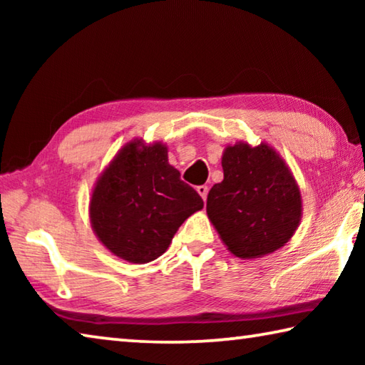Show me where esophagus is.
I'll return each mask as SVG.
<instances>
[{
    "label": "esophagus",
    "mask_w": 365,
    "mask_h": 365,
    "mask_svg": "<svg viewBox=\"0 0 365 365\" xmlns=\"http://www.w3.org/2000/svg\"><path fill=\"white\" fill-rule=\"evenodd\" d=\"M196 191H197V193H200V196L202 197V201H206V197H207V191H209V188L206 187V185H200V187L196 188Z\"/></svg>",
    "instance_id": "34e87169"
}]
</instances>
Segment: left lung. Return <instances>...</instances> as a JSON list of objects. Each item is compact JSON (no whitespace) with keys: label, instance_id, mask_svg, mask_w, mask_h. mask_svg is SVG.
<instances>
[{"label":"left lung","instance_id":"obj_1","mask_svg":"<svg viewBox=\"0 0 365 365\" xmlns=\"http://www.w3.org/2000/svg\"><path fill=\"white\" fill-rule=\"evenodd\" d=\"M224 180L207 195V217L227 250L256 259L285 246L302 215L298 183L267 143L228 145L222 154Z\"/></svg>","mask_w":365,"mask_h":365}]
</instances>
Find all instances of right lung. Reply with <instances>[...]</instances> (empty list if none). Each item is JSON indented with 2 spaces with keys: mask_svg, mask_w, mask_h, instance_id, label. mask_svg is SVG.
Wrapping results in <instances>:
<instances>
[{
  "mask_svg": "<svg viewBox=\"0 0 365 365\" xmlns=\"http://www.w3.org/2000/svg\"><path fill=\"white\" fill-rule=\"evenodd\" d=\"M202 206L169 164L168 146L135 138L98 177L88 211L95 235L114 256L146 264L168 251L178 227Z\"/></svg>",
  "mask_w": 365,
  "mask_h": 365,
  "instance_id": "1",
  "label": "right lung"
}]
</instances>
